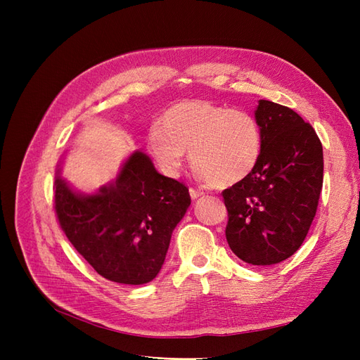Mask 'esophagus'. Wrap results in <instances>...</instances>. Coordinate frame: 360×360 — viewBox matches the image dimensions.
Wrapping results in <instances>:
<instances>
[{
	"instance_id": "obj_1",
	"label": "esophagus",
	"mask_w": 360,
	"mask_h": 360,
	"mask_svg": "<svg viewBox=\"0 0 360 360\" xmlns=\"http://www.w3.org/2000/svg\"><path fill=\"white\" fill-rule=\"evenodd\" d=\"M189 193H191V198L192 200H197V198H200V197H202V195H204L202 191H198V189H195V188H191Z\"/></svg>"
}]
</instances>
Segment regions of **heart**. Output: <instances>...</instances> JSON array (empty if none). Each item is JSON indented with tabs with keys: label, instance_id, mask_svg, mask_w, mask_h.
I'll return each mask as SVG.
<instances>
[{
	"label": "heart",
	"instance_id": "b5f03b06",
	"mask_svg": "<svg viewBox=\"0 0 360 360\" xmlns=\"http://www.w3.org/2000/svg\"><path fill=\"white\" fill-rule=\"evenodd\" d=\"M150 153L169 174H177L186 151L200 177L217 186H233L257 167L263 134L257 118L210 101H184L162 115L147 138Z\"/></svg>",
	"mask_w": 360,
	"mask_h": 360
}]
</instances>
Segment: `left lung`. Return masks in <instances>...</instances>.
<instances>
[{
	"label": "left lung",
	"instance_id": "8db88e82",
	"mask_svg": "<svg viewBox=\"0 0 360 360\" xmlns=\"http://www.w3.org/2000/svg\"><path fill=\"white\" fill-rule=\"evenodd\" d=\"M263 151L249 176L222 192L226 242L245 263L270 266L302 246L323 188V146L314 127L287 106L259 101Z\"/></svg>",
	"mask_w": 360,
	"mask_h": 360
}]
</instances>
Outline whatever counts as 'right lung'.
I'll return each mask as SVG.
<instances>
[{
	"label": "right lung",
	"mask_w": 360,
	"mask_h": 360,
	"mask_svg": "<svg viewBox=\"0 0 360 360\" xmlns=\"http://www.w3.org/2000/svg\"><path fill=\"white\" fill-rule=\"evenodd\" d=\"M53 189L58 224L73 248L101 276L129 285L156 278L191 205L188 186L162 176L141 151L94 195L75 193L60 176Z\"/></svg>",
	"instance_id": "obj_1"
}]
</instances>
